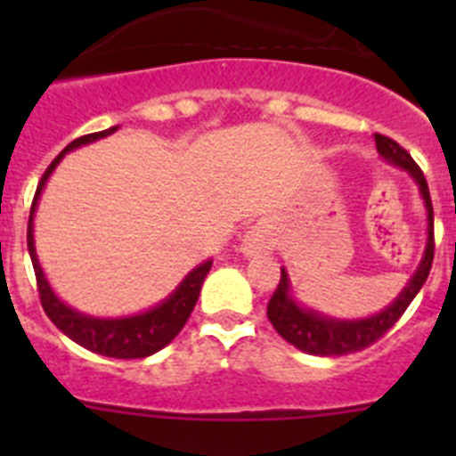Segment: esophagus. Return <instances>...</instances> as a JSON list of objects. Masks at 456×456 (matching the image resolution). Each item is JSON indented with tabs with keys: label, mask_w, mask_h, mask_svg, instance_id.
<instances>
[{
	"label": "esophagus",
	"mask_w": 456,
	"mask_h": 456,
	"mask_svg": "<svg viewBox=\"0 0 456 456\" xmlns=\"http://www.w3.org/2000/svg\"><path fill=\"white\" fill-rule=\"evenodd\" d=\"M244 253L247 256H256V253H263L269 248V232L265 231V228H260V225H256V228H251V231L244 235Z\"/></svg>",
	"instance_id": "1"
}]
</instances>
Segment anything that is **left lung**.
I'll list each match as a JSON object with an SVG mask.
<instances>
[{
	"label": "left lung",
	"mask_w": 456,
	"mask_h": 456,
	"mask_svg": "<svg viewBox=\"0 0 456 456\" xmlns=\"http://www.w3.org/2000/svg\"><path fill=\"white\" fill-rule=\"evenodd\" d=\"M379 155L393 167H400L409 173L413 183L418 184L422 200L427 209V244L422 260L418 265L416 273L409 278L406 288L402 289L390 305H386L381 313L370 317H358V320H336V317L322 315L317 310L305 308L292 297V285H289L288 269L281 267V281L267 304V317L278 331V336L294 345L297 349L313 356H345V354L361 352L370 347L372 342L384 336L393 324L404 315L409 304L416 299V294L425 285L429 269L434 260V208L429 199V187L422 175L420 167L413 162V157L397 143L384 134H374Z\"/></svg>",
	"instance_id": "8db88e82"
}]
</instances>
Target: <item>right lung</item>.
Returning a JSON list of instances; mask_svg holds the SVG:
<instances>
[{
	"label": "right lung",
	"mask_w": 456,
	"mask_h": 456,
	"mask_svg": "<svg viewBox=\"0 0 456 456\" xmlns=\"http://www.w3.org/2000/svg\"><path fill=\"white\" fill-rule=\"evenodd\" d=\"M118 130V125L109 127L102 132H93V134L79 136L72 143H68L61 151V155L56 157L54 162L47 167V171L43 173L40 178L38 189H36L34 203H31V215H29V225H27V247H29L31 265H34L36 281H38V294L43 310L47 313L54 326L59 331L66 333L72 342L82 345L84 349L95 354H102L109 358H146L152 356L155 352L164 349L173 338L183 331V326L187 324L189 315H191L193 305L199 301L200 285H203L205 276H208L209 267H212V260H205L203 265H199L196 269L187 273L183 278V283L168 294L162 304L152 305L151 310H143V313H136V315L127 317H93L84 315L79 310L70 308L68 304H63L59 297L54 294L52 285L47 283L45 272L40 267L38 256H36V241H34V215L36 205H38L40 193L45 189L47 180L54 173V168L59 167L66 152L75 151V148H82L93 141L104 139V136L114 134Z\"/></svg>",
	"instance_id": "right-lung-1"
}]
</instances>
